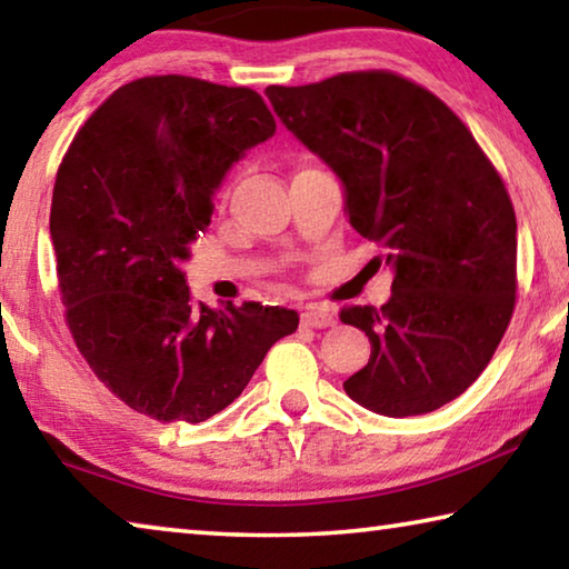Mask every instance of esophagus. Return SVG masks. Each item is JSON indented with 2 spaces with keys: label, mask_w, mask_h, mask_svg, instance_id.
Segmentation results:
<instances>
[{
  "label": "esophagus",
  "mask_w": 569,
  "mask_h": 569,
  "mask_svg": "<svg viewBox=\"0 0 569 569\" xmlns=\"http://www.w3.org/2000/svg\"><path fill=\"white\" fill-rule=\"evenodd\" d=\"M333 323H336L333 311H329V308L323 306H308L301 313V326H306V329H329Z\"/></svg>",
  "instance_id": "1"
}]
</instances>
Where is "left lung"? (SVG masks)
Returning <instances> with one entry per match:
<instances>
[{"label": "left lung", "instance_id": "8db88e82", "mask_svg": "<svg viewBox=\"0 0 569 569\" xmlns=\"http://www.w3.org/2000/svg\"><path fill=\"white\" fill-rule=\"evenodd\" d=\"M283 124L343 180L356 233L393 268L381 308L343 306L371 359L346 393L417 417L465 393L517 301V218L492 160L435 92L389 70L266 88Z\"/></svg>", "mask_w": 569, "mask_h": 569}]
</instances>
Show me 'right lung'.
Listing matches in <instances>:
<instances>
[{"label": "right lung", "mask_w": 569, "mask_h": 569, "mask_svg": "<svg viewBox=\"0 0 569 569\" xmlns=\"http://www.w3.org/2000/svg\"><path fill=\"white\" fill-rule=\"evenodd\" d=\"M276 132L261 94L186 74L114 90L60 162L50 233L64 321L104 387L158 421H206L298 329L281 306L192 303L178 268L226 170Z\"/></svg>", "instance_id": "add662e5"}]
</instances>
